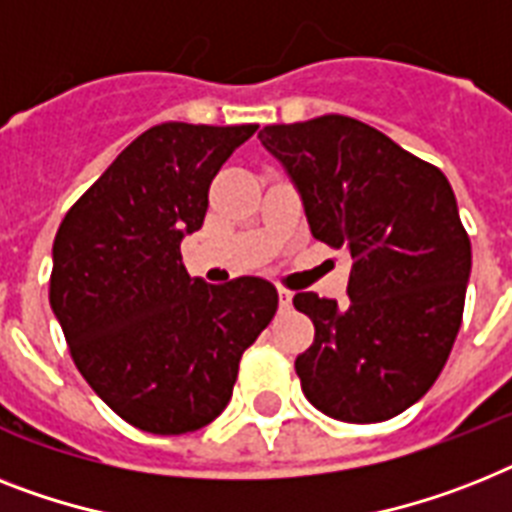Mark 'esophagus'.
I'll return each instance as SVG.
<instances>
[{"label":"esophagus","instance_id":"34e87169","mask_svg":"<svg viewBox=\"0 0 512 512\" xmlns=\"http://www.w3.org/2000/svg\"><path fill=\"white\" fill-rule=\"evenodd\" d=\"M278 305H281V310L292 307V292L289 289H278Z\"/></svg>","mask_w":512,"mask_h":512}]
</instances>
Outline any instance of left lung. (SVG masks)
Segmentation results:
<instances>
[{
	"label": "left lung",
	"mask_w": 512,
	"mask_h": 512,
	"mask_svg": "<svg viewBox=\"0 0 512 512\" xmlns=\"http://www.w3.org/2000/svg\"><path fill=\"white\" fill-rule=\"evenodd\" d=\"M257 136L297 184L315 239L355 260L344 310L294 294L315 326L294 363L302 392L336 421H389L434 386L463 323L471 239L450 181L347 115Z\"/></svg>",
	"instance_id": "left-lung-1"
}]
</instances>
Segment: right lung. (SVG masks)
<instances>
[{"instance_id":"right-lung-1","label":"right lung","mask_w":512,"mask_h":512,"mask_svg":"<svg viewBox=\"0 0 512 512\" xmlns=\"http://www.w3.org/2000/svg\"><path fill=\"white\" fill-rule=\"evenodd\" d=\"M247 126L160 123L136 136L62 218L49 305L86 384L126 423L160 436L226 410L239 360L278 307L276 286L191 278L181 239L199 231L220 165Z\"/></svg>"}]
</instances>
